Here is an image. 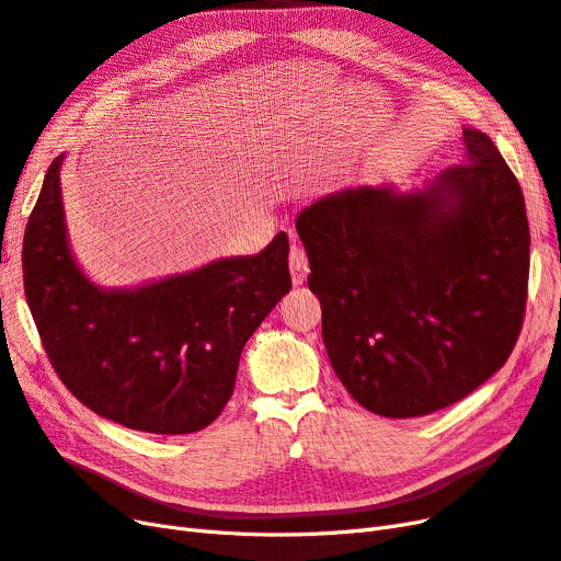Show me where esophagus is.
<instances>
[{"label":"esophagus","instance_id":"1","mask_svg":"<svg viewBox=\"0 0 561 561\" xmlns=\"http://www.w3.org/2000/svg\"><path fill=\"white\" fill-rule=\"evenodd\" d=\"M289 267H291V279L296 286H300L302 282L308 279V272H310V265H308V255L306 251H302L300 247H291V253H289Z\"/></svg>","mask_w":561,"mask_h":561}]
</instances>
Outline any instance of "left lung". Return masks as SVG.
<instances>
[{
	"label": "left lung",
	"mask_w": 561,
	"mask_h": 561,
	"mask_svg": "<svg viewBox=\"0 0 561 561\" xmlns=\"http://www.w3.org/2000/svg\"><path fill=\"white\" fill-rule=\"evenodd\" d=\"M413 192L359 185L296 218L335 376L386 419L427 415L489 380L515 347L529 284L522 187L493 140Z\"/></svg>",
	"instance_id": "8db88e82"
}]
</instances>
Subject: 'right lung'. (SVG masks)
I'll use <instances>...</instances> for the list:
<instances>
[{
  "label": "right lung",
  "mask_w": 561,
  "mask_h": 561,
  "mask_svg": "<svg viewBox=\"0 0 561 561\" xmlns=\"http://www.w3.org/2000/svg\"><path fill=\"white\" fill-rule=\"evenodd\" d=\"M56 157L23 239L25 298L58 378L93 413L152 435L211 425L247 341L291 289L289 237L134 289H103L77 265Z\"/></svg>",
  "instance_id": "right-lung-1"
}]
</instances>
